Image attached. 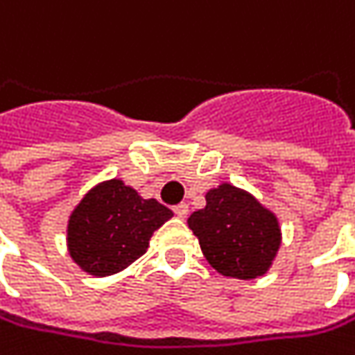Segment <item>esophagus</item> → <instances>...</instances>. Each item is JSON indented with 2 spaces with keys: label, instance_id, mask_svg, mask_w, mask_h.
Listing matches in <instances>:
<instances>
[{
  "label": "esophagus",
  "instance_id": "1",
  "mask_svg": "<svg viewBox=\"0 0 355 355\" xmlns=\"http://www.w3.org/2000/svg\"><path fill=\"white\" fill-rule=\"evenodd\" d=\"M187 211H189V207H187V204H178V205H173V214H175L178 218H186Z\"/></svg>",
  "mask_w": 355,
  "mask_h": 355
}]
</instances>
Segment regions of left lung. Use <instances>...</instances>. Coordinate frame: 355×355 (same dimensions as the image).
<instances>
[{"label": "left lung", "instance_id": "left-lung-1", "mask_svg": "<svg viewBox=\"0 0 355 355\" xmlns=\"http://www.w3.org/2000/svg\"><path fill=\"white\" fill-rule=\"evenodd\" d=\"M205 259L222 275L256 279L274 261L282 230L274 214L256 198L232 184L205 193V207L187 218Z\"/></svg>", "mask_w": 355, "mask_h": 355}]
</instances>
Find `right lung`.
<instances>
[{
  "label": "right lung",
  "mask_w": 355,
  "mask_h": 355,
  "mask_svg": "<svg viewBox=\"0 0 355 355\" xmlns=\"http://www.w3.org/2000/svg\"><path fill=\"white\" fill-rule=\"evenodd\" d=\"M171 216L166 205L144 200L121 180L101 182L83 196L69 216V256L87 274H117L146 254L153 232Z\"/></svg>",
  "instance_id": "add662e5"
}]
</instances>
